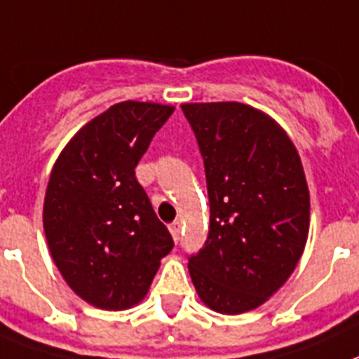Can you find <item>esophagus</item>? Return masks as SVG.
Here are the masks:
<instances>
[{
    "label": "esophagus",
    "mask_w": 359,
    "mask_h": 359,
    "mask_svg": "<svg viewBox=\"0 0 359 359\" xmlns=\"http://www.w3.org/2000/svg\"><path fill=\"white\" fill-rule=\"evenodd\" d=\"M170 233H171V236H173V240H175V242H179L180 240V222L170 224Z\"/></svg>",
    "instance_id": "obj_1"
}]
</instances>
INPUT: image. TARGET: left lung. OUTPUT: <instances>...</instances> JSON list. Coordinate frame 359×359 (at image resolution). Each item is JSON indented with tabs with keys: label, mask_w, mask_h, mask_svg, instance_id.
I'll return each instance as SVG.
<instances>
[{
	"label": "left lung",
	"mask_w": 359,
	"mask_h": 359,
	"mask_svg": "<svg viewBox=\"0 0 359 359\" xmlns=\"http://www.w3.org/2000/svg\"><path fill=\"white\" fill-rule=\"evenodd\" d=\"M210 197V235L188 269L215 313L266 304L304 255L309 188L294 144L266 111L236 101L184 102Z\"/></svg>",
	"instance_id": "8db88e82"
}]
</instances>
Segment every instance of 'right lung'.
Returning <instances> with one entry per match:
<instances>
[{
	"instance_id": "add662e5",
	"label": "right lung",
	"mask_w": 359,
	"mask_h": 359,
	"mask_svg": "<svg viewBox=\"0 0 359 359\" xmlns=\"http://www.w3.org/2000/svg\"><path fill=\"white\" fill-rule=\"evenodd\" d=\"M175 106L123 101L81 128L59 154L43 204V227L68 287L104 311L144 300L173 249L135 166Z\"/></svg>"
}]
</instances>
